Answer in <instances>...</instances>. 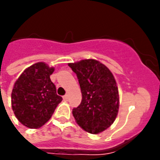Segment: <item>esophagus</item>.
Wrapping results in <instances>:
<instances>
[{
	"label": "esophagus",
	"instance_id": "34e87169",
	"mask_svg": "<svg viewBox=\"0 0 160 160\" xmlns=\"http://www.w3.org/2000/svg\"><path fill=\"white\" fill-rule=\"evenodd\" d=\"M63 99H64V100H65V101H66V100H69V95H65L64 96H63Z\"/></svg>",
	"mask_w": 160,
	"mask_h": 160
}]
</instances>
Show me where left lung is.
I'll return each instance as SVG.
<instances>
[{
	"label": "left lung",
	"mask_w": 160,
	"mask_h": 160,
	"mask_svg": "<svg viewBox=\"0 0 160 160\" xmlns=\"http://www.w3.org/2000/svg\"><path fill=\"white\" fill-rule=\"evenodd\" d=\"M77 75L82 93L80 105L72 110L75 120L90 134L109 128L119 109V91L110 70L95 60L69 64Z\"/></svg>",
	"instance_id": "obj_1"
}]
</instances>
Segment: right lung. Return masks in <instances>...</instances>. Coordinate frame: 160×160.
Segmentation results:
<instances>
[{"instance_id": "add662e5", "label": "right lung", "mask_w": 160, "mask_h": 160, "mask_svg": "<svg viewBox=\"0 0 160 160\" xmlns=\"http://www.w3.org/2000/svg\"><path fill=\"white\" fill-rule=\"evenodd\" d=\"M54 68L43 62L28 67L15 83L11 93L14 114L25 126L36 129L45 124L53 114L62 97L50 75Z\"/></svg>"}]
</instances>
